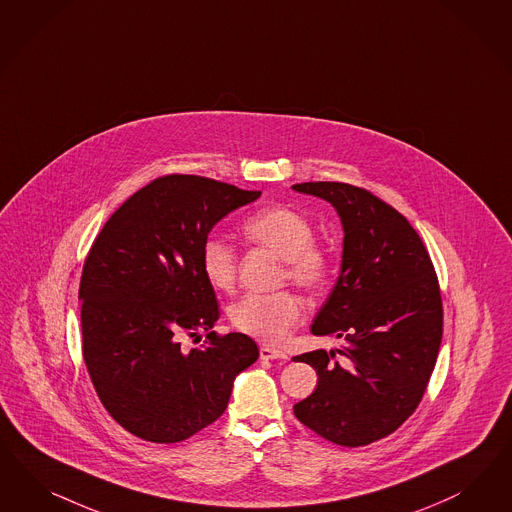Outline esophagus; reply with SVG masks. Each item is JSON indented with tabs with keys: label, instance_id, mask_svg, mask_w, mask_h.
Returning <instances> with one entry per match:
<instances>
[{
	"label": "esophagus",
	"instance_id": "1",
	"mask_svg": "<svg viewBox=\"0 0 512 512\" xmlns=\"http://www.w3.org/2000/svg\"><path fill=\"white\" fill-rule=\"evenodd\" d=\"M260 358L262 360H286V354L279 348H271L264 345L260 348Z\"/></svg>",
	"mask_w": 512,
	"mask_h": 512
}]
</instances>
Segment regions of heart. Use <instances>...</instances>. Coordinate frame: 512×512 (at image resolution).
<instances>
[{
    "label": "heart",
    "instance_id": "1",
    "mask_svg": "<svg viewBox=\"0 0 512 512\" xmlns=\"http://www.w3.org/2000/svg\"><path fill=\"white\" fill-rule=\"evenodd\" d=\"M248 245L264 248L284 264V277L305 290L322 288L330 277L328 254L314 245L313 224L294 209L273 205L256 211L241 224ZM199 264L216 290H230L237 277V252L218 237L201 245ZM231 326L262 343H282L303 318V305L290 292L247 294L228 311Z\"/></svg>",
    "mask_w": 512,
    "mask_h": 512
}]
</instances>
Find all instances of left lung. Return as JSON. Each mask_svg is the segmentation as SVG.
<instances>
[{
    "label": "left lung",
    "instance_id": "left-lung-1",
    "mask_svg": "<svg viewBox=\"0 0 512 512\" xmlns=\"http://www.w3.org/2000/svg\"><path fill=\"white\" fill-rule=\"evenodd\" d=\"M292 188L330 201L345 231L339 277L311 328L345 341L343 362L322 348L294 358L318 375L294 414L335 445H369L394 433L428 388L443 337L439 281L420 235L392 205L345 182Z\"/></svg>",
    "mask_w": 512,
    "mask_h": 512
}]
</instances>
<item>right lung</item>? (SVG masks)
Returning a JSON list of instances; mask_svg holds the SVG:
<instances>
[{
    "mask_svg": "<svg viewBox=\"0 0 512 512\" xmlns=\"http://www.w3.org/2000/svg\"><path fill=\"white\" fill-rule=\"evenodd\" d=\"M262 192L165 175L126 199L99 231L81 277L83 356L107 413L150 443H179L228 407L258 360L245 333L216 335L220 309L199 252L209 231ZM208 331L188 351L184 334Z\"/></svg>",
    "mask_w": 512,
    "mask_h": 512,
    "instance_id": "obj_1",
    "label": "right lung"
}]
</instances>
